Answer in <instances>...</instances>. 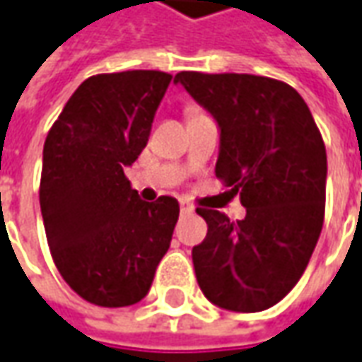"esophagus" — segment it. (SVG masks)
<instances>
[{"mask_svg": "<svg viewBox=\"0 0 362 362\" xmlns=\"http://www.w3.org/2000/svg\"><path fill=\"white\" fill-rule=\"evenodd\" d=\"M192 211H194V206H192V204H188L186 199H180V214L188 216V214H192Z\"/></svg>", "mask_w": 362, "mask_h": 362, "instance_id": "esophagus-1", "label": "esophagus"}]
</instances>
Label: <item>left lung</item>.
<instances>
[{
  "instance_id": "1",
  "label": "left lung",
  "mask_w": 362,
  "mask_h": 362,
  "mask_svg": "<svg viewBox=\"0 0 362 362\" xmlns=\"http://www.w3.org/2000/svg\"><path fill=\"white\" fill-rule=\"evenodd\" d=\"M219 125L216 176L247 216L198 207L207 235L192 249L202 292L231 312H262L296 286L320 239L327 155L310 107L292 86L252 74L178 72Z\"/></svg>"
}]
</instances>
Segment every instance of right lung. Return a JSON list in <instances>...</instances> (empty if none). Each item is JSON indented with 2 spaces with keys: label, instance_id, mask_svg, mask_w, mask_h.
<instances>
[{
  "label": "right lung",
  "instance_id": "add662e5",
  "mask_svg": "<svg viewBox=\"0 0 362 362\" xmlns=\"http://www.w3.org/2000/svg\"><path fill=\"white\" fill-rule=\"evenodd\" d=\"M170 80L158 70L92 76L45 141L39 199L50 255L90 304L141 302L173 241L178 202H143L123 173L146 146Z\"/></svg>",
  "mask_w": 362,
  "mask_h": 362
}]
</instances>
